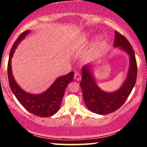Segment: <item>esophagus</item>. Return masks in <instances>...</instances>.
<instances>
[{
  "instance_id": "esophagus-1",
  "label": "esophagus",
  "mask_w": 147,
  "mask_h": 147,
  "mask_svg": "<svg viewBox=\"0 0 147 147\" xmlns=\"http://www.w3.org/2000/svg\"><path fill=\"white\" fill-rule=\"evenodd\" d=\"M74 78H75L76 81H79L81 80V79H82V75H81V74L79 73V72H75V76H74Z\"/></svg>"
}]
</instances>
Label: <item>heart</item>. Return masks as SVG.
<instances>
[{"label":"heart","instance_id":"b5f03b06","mask_svg":"<svg viewBox=\"0 0 147 147\" xmlns=\"http://www.w3.org/2000/svg\"><path fill=\"white\" fill-rule=\"evenodd\" d=\"M84 40H86V37H85V38H83V41H84ZM99 43H100V39H99V38H98L97 40H96V43H97V44H99Z\"/></svg>","mask_w":147,"mask_h":147}]
</instances>
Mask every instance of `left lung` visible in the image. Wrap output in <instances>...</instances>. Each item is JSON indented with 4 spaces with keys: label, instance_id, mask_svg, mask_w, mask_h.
<instances>
[{
    "label": "left lung",
    "instance_id": "8db88e82",
    "mask_svg": "<svg viewBox=\"0 0 147 147\" xmlns=\"http://www.w3.org/2000/svg\"><path fill=\"white\" fill-rule=\"evenodd\" d=\"M115 47H121L130 56V67L125 82L117 91L106 92L96 84L95 79L86 67L82 70V81L80 86L83 92L84 100L89 110L95 113L106 115L117 111L127 99L137 79V61L134 50L125 36L115 31Z\"/></svg>",
    "mask_w": 147,
    "mask_h": 147
}]
</instances>
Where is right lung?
Returning a JSON list of instances; mask_svg holds the SVG:
<instances>
[{
	"label": "right lung",
	"mask_w": 147,
	"mask_h": 147,
	"mask_svg": "<svg viewBox=\"0 0 147 147\" xmlns=\"http://www.w3.org/2000/svg\"><path fill=\"white\" fill-rule=\"evenodd\" d=\"M30 32V30L23 32L14 42L10 50L7 64V75L10 88L18 102L27 111L39 117H45L53 115L59 109L61 101L65 93V88L72 82L74 72L61 76L54 82L51 87L40 95H32L25 92L17 85L12 76L11 69V59L14 50L21 40Z\"/></svg>",
	"instance_id": "add662e5"
}]
</instances>
